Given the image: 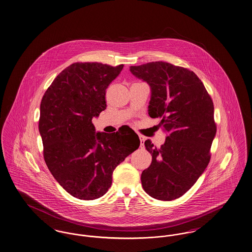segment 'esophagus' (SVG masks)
Returning a JSON list of instances; mask_svg holds the SVG:
<instances>
[{
    "mask_svg": "<svg viewBox=\"0 0 252 252\" xmlns=\"http://www.w3.org/2000/svg\"><path fill=\"white\" fill-rule=\"evenodd\" d=\"M139 138H140V141H141V146H143V142H144V138L142 137V136H139Z\"/></svg>",
    "mask_w": 252,
    "mask_h": 252,
    "instance_id": "obj_1",
    "label": "esophagus"
}]
</instances>
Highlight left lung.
Returning <instances> with one entry per match:
<instances>
[{
	"mask_svg": "<svg viewBox=\"0 0 252 252\" xmlns=\"http://www.w3.org/2000/svg\"><path fill=\"white\" fill-rule=\"evenodd\" d=\"M131 73L151 86L148 113L160 120L167 133L160 148L150 140L144 145L152 163L141 173L145 192L160 201H172L191 189L211 158L217 132L214 104L198 76L165 62L131 66Z\"/></svg>",
	"mask_w": 252,
	"mask_h": 252,
	"instance_id": "obj_1",
	"label": "left lung"
}]
</instances>
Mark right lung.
Listing matches in <instances>:
<instances>
[{
	"label": "right lung",
	"instance_id": "add662e5",
	"mask_svg": "<svg viewBox=\"0 0 252 252\" xmlns=\"http://www.w3.org/2000/svg\"><path fill=\"white\" fill-rule=\"evenodd\" d=\"M123 67L74 63L54 79L41 100L44 159L63 189L80 200L102 197L111 188L114 169L140 146L130 127L108 134L96 132L92 122L106 109V89Z\"/></svg>",
	"mask_w": 252,
	"mask_h": 252
}]
</instances>
